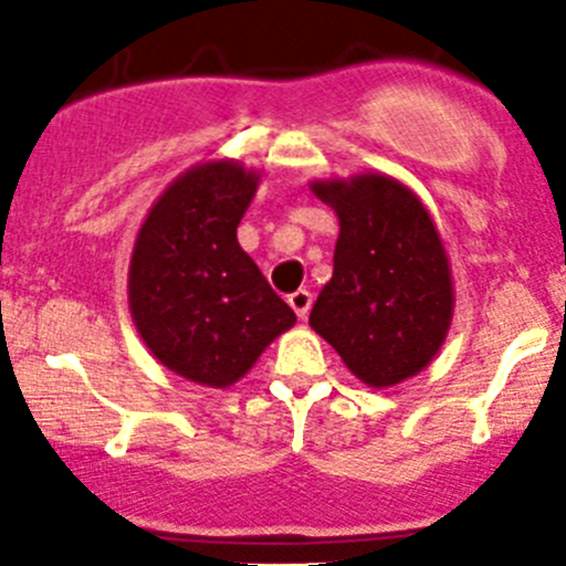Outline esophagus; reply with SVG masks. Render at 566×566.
<instances>
[{"label": "esophagus", "instance_id": "1", "mask_svg": "<svg viewBox=\"0 0 566 566\" xmlns=\"http://www.w3.org/2000/svg\"><path fill=\"white\" fill-rule=\"evenodd\" d=\"M287 304L293 306L295 315H298L301 319H306V315H310V310H312V293L310 290H295V293L287 295Z\"/></svg>", "mask_w": 566, "mask_h": 566}]
</instances>
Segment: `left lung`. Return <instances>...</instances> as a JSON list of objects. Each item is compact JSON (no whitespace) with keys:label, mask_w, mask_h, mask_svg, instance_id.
<instances>
[{"label":"left lung","mask_w":566,"mask_h":566,"mask_svg":"<svg viewBox=\"0 0 566 566\" xmlns=\"http://www.w3.org/2000/svg\"><path fill=\"white\" fill-rule=\"evenodd\" d=\"M312 191L334 208L339 238L310 325L361 384L413 378L441 350L454 312L452 268L430 213L378 172L315 180Z\"/></svg>","instance_id":"8db88e82"}]
</instances>
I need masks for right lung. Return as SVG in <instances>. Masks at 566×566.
<instances>
[{
	"instance_id": "obj_1",
	"label": "right lung",
	"mask_w": 566,
	"mask_h": 566,
	"mask_svg": "<svg viewBox=\"0 0 566 566\" xmlns=\"http://www.w3.org/2000/svg\"><path fill=\"white\" fill-rule=\"evenodd\" d=\"M256 182L238 161L197 164L158 197L130 254L136 331L164 367L210 389L241 380L295 325L238 243Z\"/></svg>"
}]
</instances>
